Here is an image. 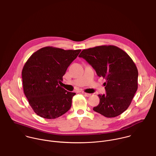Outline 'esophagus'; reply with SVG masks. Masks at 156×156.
<instances>
[{
    "instance_id": "34e87169",
    "label": "esophagus",
    "mask_w": 156,
    "mask_h": 156,
    "mask_svg": "<svg viewBox=\"0 0 156 156\" xmlns=\"http://www.w3.org/2000/svg\"><path fill=\"white\" fill-rule=\"evenodd\" d=\"M82 94L86 96V97H90L91 96V94H89V93H85V92H82Z\"/></svg>"
}]
</instances>
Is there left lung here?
Instances as JSON below:
<instances>
[{"label": "left lung", "instance_id": "obj_1", "mask_svg": "<svg viewBox=\"0 0 156 156\" xmlns=\"http://www.w3.org/2000/svg\"><path fill=\"white\" fill-rule=\"evenodd\" d=\"M85 59L99 77L106 80V93L99 94V104L93 110L107 118L127 109L138 88V70L129 55L115 46H100L83 50Z\"/></svg>", "mask_w": 156, "mask_h": 156}]
</instances>
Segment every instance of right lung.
<instances>
[{
  "label": "right lung",
  "mask_w": 156,
  "mask_h": 156,
  "mask_svg": "<svg viewBox=\"0 0 156 156\" xmlns=\"http://www.w3.org/2000/svg\"><path fill=\"white\" fill-rule=\"evenodd\" d=\"M80 51L45 47L34 53L24 65V93L38 116L55 119L70 109L76 93L67 91L58 83Z\"/></svg>",
  "instance_id": "right-lung-1"
}]
</instances>
